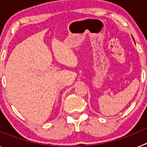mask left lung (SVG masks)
<instances>
[{
    "mask_svg": "<svg viewBox=\"0 0 147 147\" xmlns=\"http://www.w3.org/2000/svg\"><path fill=\"white\" fill-rule=\"evenodd\" d=\"M132 39H133V40H134V42H135V40H134V38H133V37H132Z\"/></svg>",
    "mask_w": 147,
    "mask_h": 147,
    "instance_id": "8db88e82",
    "label": "left lung"
}]
</instances>
